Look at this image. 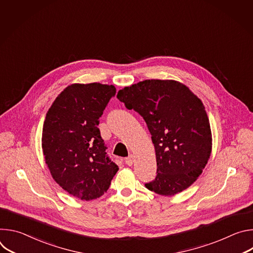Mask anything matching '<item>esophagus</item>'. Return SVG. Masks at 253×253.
<instances>
[{"instance_id":"esophagus-1","label":"esophagus","mask_w":253,"mask_h":253,"mask_svg":"<svg viewBox=\"0 0 253 253\" xmlns=\"http://www.w3.org/2000/svg\"><path fill=\"white\" fill-rule=\"evenodd\" d=\"M125 162H126V164H127L128 166H131V165L134 163V156L131 154L129 157H127V158H126Z\"/></svg>"}]
</instances>
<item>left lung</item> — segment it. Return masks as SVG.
Instances as JSON below:
<instances>
[{
    "mask_svg": "<svg viewBox=\"0 0 253 253\" xmlns=\"http://www.w3.org/2000/svg\"><path fill=\"white\" fill-rule=\"evenodd\" d=\"M117 98L145 120L154 144L157 175L145 186L172 196L191 186L211 150L210 123L202 101L175 80H144L124 87Z\"/></svg>",
    "mask_w": 253,
    "mask_h": 253,
    "instance_id": "obj_1",
    "label": "left lung"
}]
</instances>
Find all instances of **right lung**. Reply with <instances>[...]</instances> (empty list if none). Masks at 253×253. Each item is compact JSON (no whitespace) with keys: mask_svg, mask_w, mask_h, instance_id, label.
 <instances>
[{"mask_svg":"<svg viewBox=\"0 0 253 253\" xmlns=\"http://www.w3.org/2000/svg\"><path fill=\"white\" fill-rule=\"evenodd\" d=\"M113 85L71 84L55 99L42 132L45 162L55 181L69 194L93 200L107 192L119 170L106 154L97 127Z\"/></svg>","mask_w":253,"mask_h":253,"instance_id":"1","label":"right lung"}]
</instances>
